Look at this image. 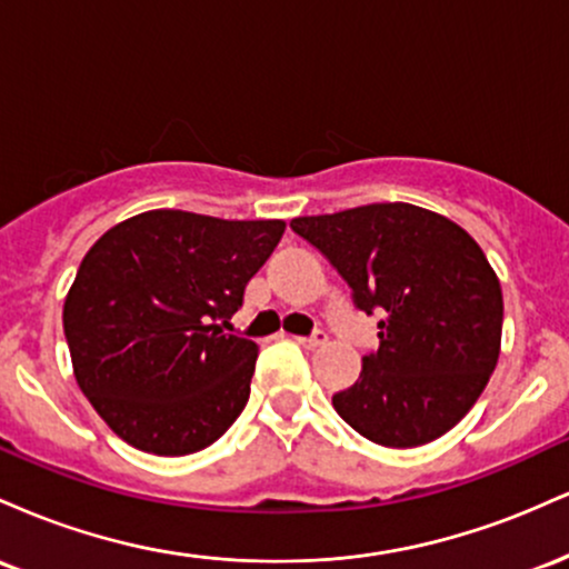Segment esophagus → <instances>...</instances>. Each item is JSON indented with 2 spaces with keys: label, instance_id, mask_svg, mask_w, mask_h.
Instances as JSON below:
<instances>
[{
  "label": "esophagus",
  "instance_id": "1",
  "mask_svg": "<svg viewBox=\"0 0 569 569\" xmlns=\"http://www.w3.org/2000/svg\"><path fill=\"white\" fill-rule=\"evenodd\" d=\"M297 339L299 345H302V348H310V350H316V348H321V345H326V331H312L310 337H293Z\"/></svg>",
  "mask_w": 569,
  "mask_h": 569
}]
</instances>
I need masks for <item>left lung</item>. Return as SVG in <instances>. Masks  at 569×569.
I'll return each mask as SVG.
<instances>
[{
    "label": "left lung",
    "instance_id": "8db88e82",
    "mask_svg": "<svg viewBox=\"0 0 569 569\" xmlns=\"http://www.w3.org/2000/svg\"><path fill=\"white\" fill-rule=\"evenodd\" d=\"M352 289L380 312V348L331 398L352 430L382 447H420L452 430L498 367L500 280L455 221L409 202H371L291 219Z\"/></svg>",
    "mask_w": 569,
    "mask_h": 569
}]
</instances>
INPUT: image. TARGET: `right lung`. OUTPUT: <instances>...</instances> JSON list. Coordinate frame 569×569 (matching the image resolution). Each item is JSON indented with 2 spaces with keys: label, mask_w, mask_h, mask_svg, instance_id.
Instances as JSON below:
<instances>
[{
  "label": "right lung",
  "mask_w": 569,
  "mask_h": 569,
  "mask_svg": "<svg viewBox=\"0 0 569 569\" xmlns=\"http://www.w3.org/2000/svg\"><path fill=\"white\" fill-rule=\"evenodd\" d=\"M280 219L147 211L103 232L63 302L77 385L101 420L149 455L211 447L243 411L257 342L224 335Z\"/></svg>",
  "instance_id": "1"
}]
</instances>
